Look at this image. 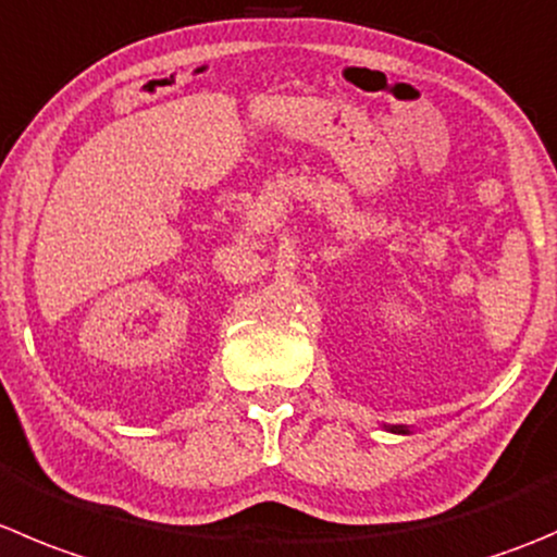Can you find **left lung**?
Masks as SVG:
<instances>
[{"mask_svg":"<svg viewBox=\"0 0 557 557\" xmlns=\"http://www.w3.org/2000/svg\"><path fill=\"white\" fill-rule=\"evenodd\" d=\"M392 433H408V428H403V424H397V428H392Z\"/></svg>","mask_w":557,"mask_h":557,"instance_id":"left-lung-1","label":"left lung"}]
</instances>
